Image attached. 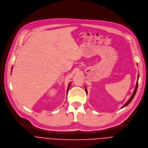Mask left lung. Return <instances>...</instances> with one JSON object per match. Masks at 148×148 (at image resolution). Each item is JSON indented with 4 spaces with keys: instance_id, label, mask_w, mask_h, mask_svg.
Returning a JSON list of instances; mask_svg holds the SVG:
<instances>
[{
    "instance_id": "left-lung-1",
    "label": "left lung",
    "mask_w": 148,
    "mask_h": 148,
    "mask_svg": "<svg viewBox=\"0 0 148 148\" xmlns=\"http://www.w3.org/2000/svg\"><path fill=\"white\" fill-rule=\"evenodd\" d=\"M138 78H139V75H138ZM137 87H138V81L137 82V84H136V88H135V89H134V92H133V94H132V96L130 97V98L129 99V100L127 101V103H125V104L124 105V106H122V108H124V107H125L126 106H127L131 101H132V100H133V99L134 98V96H135V95H136V91H137ZM85 92H86V93H87V90H86V89L85 88Z\"/></svg>"
}]
</instances>
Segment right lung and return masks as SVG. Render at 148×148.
Here are the masks:
<instances>
[{
    "label": "right lung",
    "mask_w": 148,
    "mask_h": 148,
    "mask_svg": "<svg viewBox=\"0 0 148 148\" xmlns=\"http://www.w3.org/2000/svg\"><path fill=\"white\" fill-rule=\"evenodd\" d=\"M12 69H11V71H12ZM71 86V83H69V85H68V89H67V92H68V90H69V86Z\"/></svg>",
    "instance_id": "add662e5"
}]
</instances>
